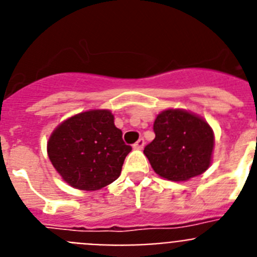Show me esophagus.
<instances>
[{
	"instance_id": "34e87169",
	"label": "esophagus",
	"mask_w": 257,
	"mask_h": 257,
	"mask_svg": "<svg viewBox=\"0 0 257 257\" xmlns=\"http://www.w3.org/2000/svg\"><path fill=\"white\" fill-rule=\"evenodd\" d=\"M144 144H145L144 139H139V140H138V142L135 143V144L133 145V148L134 149H138V151H140V149L144 148Z\"/></svg>"
}]
</instances>
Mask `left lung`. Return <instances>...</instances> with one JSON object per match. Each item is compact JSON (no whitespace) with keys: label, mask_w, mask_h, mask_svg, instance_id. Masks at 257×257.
Masks as SVG:
<instances>
[{"label":"left lung","mask_w":257,"mask_h":257,"mask_svg":"<svg viewBox=\"0 0 257 257\" xmlns=\"http://www.w3.org/2000/svg\"><path fill=\"white\" fill-rule=\"evenodd\" d=\"M153 130L156 138L144 154L161 178L187 181L210 167L215 138L203 118L184 109H166L157 115Z\"/></svg>","instance_id":"obj_1"}]
</instances>
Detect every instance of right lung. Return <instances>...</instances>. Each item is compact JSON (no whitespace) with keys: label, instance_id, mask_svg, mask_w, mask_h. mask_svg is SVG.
I'll list each match as a JSON object with an SVG mask.
<instances>
[{"label":"right lung","instance_id":"1","mask_svg":"<svg viewBox=\"0 0 257 257\" xmlns=\"http://www.w3.org/2000/svg\"><path fill=\"white\" fill-rule=\"evenodd\" d=\"M131 152L106 109L78 113L61 122L47 142V154L63 180L79 190H99L121 175Z\"/></svg>","mask_w":257,"mask_h":257}]
</instances>
